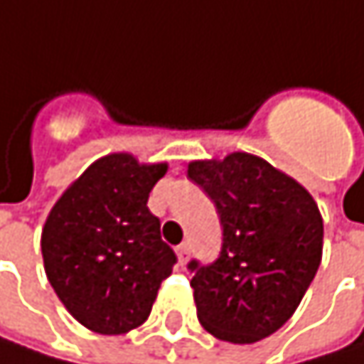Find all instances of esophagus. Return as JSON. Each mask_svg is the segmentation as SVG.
<instances>
[{
	"mask_svg": "<svg viewBox=\"0 0 364 364\" xmlns=\"http://www.w3.org/2000/svg\"><path fill=\"white\" fill-rule=\"evenodd\" d=\"M177 258H179V262L185 264V260H187V256H189V244H181V246H177Z\"/></svg>",
	"mask_w": 364,
	"mask_h": 364,
	"instance_id": "obj_1",
	"label": "esophagus"
}]
</instances>
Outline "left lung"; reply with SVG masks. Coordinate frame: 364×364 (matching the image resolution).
Wrapping results in <instances>:
<instances>
[{
  "instance_id": "8db88e82",
  "label": "left lung",
  "mask_w": 364,
  "mask_h": 364,
  "mask_svg": "<svg viewBox=\"0 0 364 364\" xmlns=\"http://www.w3.org/2000/svg\"><path fill=\"white\" fill-rule=\"evenodd\" d=\"M187 177L215 202L223 248L213 264L191 260L202 327L231 344H254L296 313L323 254L313 196L267 160L233 151L196 160Z\"/></svg>"
}]
</instances>
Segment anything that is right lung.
<instances>
[{"label": "right lung", "instance_id": "obj_1", "mask_svg": "<svg viewBox=\"0 0 364 364\" xmlns=\"http://www.w3.org/2000/svg\"><path fill=\"white\" fill-rule=\"evenodd\" d=\"M168 164H139L131 154L95 160L53 204L41 233L46 275L87 329L120 336L151 313L177 256L148 208Z\"/></svg>", "mask_w": 364, "mask_h": 364}]
</instances>
